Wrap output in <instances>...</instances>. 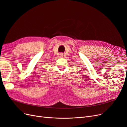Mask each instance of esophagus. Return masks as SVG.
I'll return each mask as SVG.
<instances>
[{
    "label": "esophagus",
    "instance_id": "esophagus-1",
    "mask_svg": "<svg viewBox=\"0 0 127 127\" xmlns=\"http://www.w3.org/2000/svg\"><path fill=\"white\" fill-rule=\"evenodd\" d=\"M60 55H61V56H62L63 55H62V54H60Z\"/></svg>",
    "mask_w": 127,
    "mask_h": 127
}]
</instances>
